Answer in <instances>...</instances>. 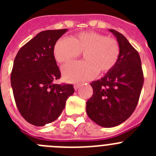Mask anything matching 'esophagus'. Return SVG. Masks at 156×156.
I'll return each mask as SVG.
<instances>
[{
	"label": "esophagus",
	"mask_w": 156,
	"mask_h": 156,
	"mask_svg": "<svg viewBox=\"0 0 156 156\" xmlns=\"http://www.w3.org/2000/svg\"><path fill=\"white\" fill-rule=\"evenodd\" d=\"M80 87V84L79 83H76V84H74V89H75L76 90H77V89H78V88Z\"/></svg>",
	"instance_id": "1"
}]
</instances>
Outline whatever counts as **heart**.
<instances>
[{
  "label": "heart",
  "mask_w": 156,
  "mask_h": 156,
  "mask_svg": "<svg viewBox=\"0 0 156 156\" xmlns=\"http://www.w3.org/2000/svg\"><path fill=\"white\" fill-rule=\"evenodd\" d=\"M120 45L115 38L96 32H82L73 38L62 37L54 47V55L60 63L79 57L84 62H72L62 69L69 82L90 80L97 73H106L115 67L120 56Z\"/></svg>",
  "instance_id": "heart-1"
}]
</instances>
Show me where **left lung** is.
Instances as JSON below:
<instances>
[{"mask_svg": "<svg viewBox=\"0 0 156 156\" xmlns=\"http://www.w3.org/2000/svg\"><path fill=\"white\" fill-rule=\"evenodd\" d=\"M108 30L120 45V56L115 67L104 77L90 83L93 95L87 101L86 110L95 123L113 127L126 121L137 107L144 74L137 51L122 34Z\"/></svg>", "mask_w": 156, "mask_h": 156, "instance_id": "obj_1", "label": "left lung"}]
</instances>
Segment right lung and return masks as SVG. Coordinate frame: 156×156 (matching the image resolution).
Wrapping results in <instances>:
<instances>
[{
	"mask_svg": "<svg viewBox=\"0 0 156 156\" xmlns=\"http://www.w3.org/2000/svg\"><path fill=\"white\" fill-rule=\"evenodd\" d=\"M67 29L42 31L18 51L11 73V84L19 112L37 126L56 120L74 93L73 84L54 83L61 73L54 47Z\"/></svg>",
	"mask_w": 156,
	"mask_h": 156,
	"instance_id": "1",
	"label": "right lung"
}]
</instances>
